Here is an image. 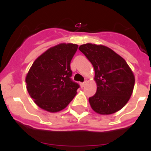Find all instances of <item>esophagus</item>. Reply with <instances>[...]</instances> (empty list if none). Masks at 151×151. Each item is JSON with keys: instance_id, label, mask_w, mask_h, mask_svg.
<instances>
[{"instance_id": "obj_1", "label": "esophagus", "mask_w": 151, "mask_h": 151, "mask_svg": "<svg viewBox=\"0 0 151 151\" xmlns=\"http://www.w3.org/2000/svg\"><path fill=\"white\" fill-rule=\"evenodd\" d=\"M85 84H86V81H85V82H82V83H81V84H80V85H81V88L85 87Z\"/></svg>"}]
</instances>
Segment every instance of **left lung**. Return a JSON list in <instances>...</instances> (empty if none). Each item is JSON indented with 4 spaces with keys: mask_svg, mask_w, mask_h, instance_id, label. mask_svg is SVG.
Returning a JSON list of instances; mask_svg holds the SVG:
<instances>
[{
    "mask_svg": "<svg viewBox=\"0 0 151 151\" xmlns=\"http://www.w3.org/2000/svg\"><path fill=\"white\" fill-rule=\"evenodd\" d=\"M79 50L91 62L95 70L97 90L90 97V106L95 112L107 115L125 106L131 97L135 76L126 61L106 46L88 43Z\"/></svg>",
    "mask_w": 151,
    "mask_h": 151,
    "instance_id": "1",
    "label": "left lung"
}]
</instances>
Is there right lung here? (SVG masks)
<instances>
[{
  "label": "right lung",
  "instance_id": "obj_1",
  "mask_svg": "<svg viewBox=\"0 0 151 151\" xmlns=\"http://www.w3.org/2000/svg\"><path fill=\"white\" fill-rule=\"evenodd\" d=\"M78 47L75 44H59L48 48L32 64L26 77L27 88L40 108L59 112L76 96L79 85L71 80L70 62Z\"/></svg>",
  "mask_w": 151,
  "mask_h": 151
}]
</instances>
